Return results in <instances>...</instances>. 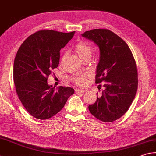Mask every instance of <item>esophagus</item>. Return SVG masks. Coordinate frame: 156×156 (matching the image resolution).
Wrapping results in <instances>:
<instances>
[{"mask_svg": "<svg viewBox=\"0 0 156 156\" xmlns=\"http://www.w3.org/2000/svg\"><path fill=\"white\" fill-rule=\"evenodd\" d=\"M86 89H76L75 90V92L76 93H83L86 92Z\"/></svg>", "mask_w": 156, "mask_h": 156, "instance_id": "obj_1", "label": "esophagus"}]
</instances>
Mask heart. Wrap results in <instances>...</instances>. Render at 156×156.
Masks as SVG:
<instances>
[{"label":"heart","mask_w":156,"mask_h":156,"mask_svg":"<svg viewBox=\"0 0 156 156\" xmlns=\"http://www.w3.org/2000/svg\"><path fill=\"white\" fill-rule=\"evenodd\" d=\"M75 51L81 60H83L86 58H90L93 51V47L90 43L87 41H79L75 46ZM89 77V75L87 73H82L75 75L73 77V81L76 83L80 86H83L86 83L87 79Z\"/></svg>","instance_id":"obj_1"}]
</instances>
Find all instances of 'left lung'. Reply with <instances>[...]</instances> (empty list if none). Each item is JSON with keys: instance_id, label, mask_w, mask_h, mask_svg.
<instances>
[{"instance_id": "1", "label": "left lung", "mask_w": 156, "mask_h": 156, "mask_svg": "<svg viewBox=\"0 0 156 156\" xmlns=\"http://www.w3.org/2000/svg\"><path fill=\"white\" fill-rule=\"evenodd\" d=\"M82 36L99 47L96 83L104 82L105 87L101 95L88 108L101 121L114 122L127 112L136 94V62L127 43L108 29H93L85 32Z\"/></svg>"}]
</instances>
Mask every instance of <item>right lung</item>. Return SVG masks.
<instances>
[{"label": "right lung", "instance_id": "1", "mask_svg": "<svg viewBox=\"0 0 156 156\" xmlns=\"http://www.w3.org/2000/svg\"><path fill=\"white\" fill-rule=\"evenodd\" d=\"M75 31L41 30L31 34L20 47L13 64L17 94L26 110L39 119H48L62 109L75 90L60 86L55 90L48 84L51 70L57 68L60 51Z\"/></svg>", "mask_w": 156, "mask_h": 156}]
</instances>
